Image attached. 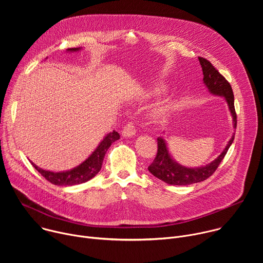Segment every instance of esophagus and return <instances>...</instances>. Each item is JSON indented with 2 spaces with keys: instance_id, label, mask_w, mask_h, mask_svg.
Wrapping results in <instances>:
<instances>
[{
  "instance_id": "obj_1",
  "label": "esophagus",
  "mask_w": 263,
  "mask_h": 263,
  "mask_svg": "<svg viewBox=\"0 0 263 263\" xmlns=\"http://www.w3.org/2000/svg\"><path fill=\"white\" fill-rule=\"evenodd\" d=\"M135 133H136L135 125H134V123H132V122H129V123L124 127V129H123V131H122V134H123L124 137H131V136L135 135Z\"/></svg>"
}]
</instances>
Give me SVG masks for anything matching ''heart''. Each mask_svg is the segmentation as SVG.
I'll use <instances>...</instances> for the list:
<instances>
[{
  "label": "heart",
  "mask_w": 263,
  "mask_h": 263,
  "mask_svg": "<svg viewBox=\"0 0 263 263\" xmlns=\"http://www.w3.org/2000/svg\"><path fill=\"white\" fill-rule=\"evenodd\" d=\"M156 91H159V88H158ZM171 109H172V105H171V104H165V105H163L162 107H160L159 109H157V110L155 111V116H156L157 118H159V119H164V118L167 116L168 111H170Z\"/></svg>",
  "instance_id": "heart-1"
}]
</instances>
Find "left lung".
<instances>
[{
    "mask_svg": "<svg viewBox=\"0 0 263 263\" xmlns=\"http://www.w3.org/2000/svg\"><path fill=\"white\" fill-rule=\"evenodd\" d=\"M200 64L202 66L204 78L203 81L208 87L209 91L215 96H221L226 100L231 116L233 118V127L236 128L237 117L234 108V95L230 83L226 80L221 73L211 64V62L203 57H199ZM234 140V134L229 140L227 146L224 147L220 155L206 166L201 167H185L177 163L168 153L166 142L162 137L157 138L158 149L154 161L147 167L148 172L156 178L164 181L171 185H190L198 182H202L208 179L218 167L219 163L226 156L230 145Z\"/></svg>",
    "mask_w": 263,
    "mask_h": 263,
    "instance_id": "obj_1",
    "label": "left lung"
}]
</instances>
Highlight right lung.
I'll return each mask as SVG.
<instances>
[{
	"label": "right lung",
	"mask_w": 263,
	"mask_h": 263,
	"mask_svg": "<svg viewBox=\"0 0 263 263\" xmlns=\"http://www.w3.org/2000/svg\"><path fill=\"white\" fill-rule=\"evenodd\" d=\"M79 50L80 48L67 49L68 52H76ZM118 139H120V134L117 131H112L108 133L105 136V138L100 142L98 147L92 152V154L80 165L70 171L54 173V172L43 170L37 166L36 164H34L33 162H31V164L46 180H48L54 185L70 186V185L81 184L90 180L100 172L107 149L110 147L112 142H115Z\"/></svg>",
	"instance_id": "add662e5"
}]
</instances>
